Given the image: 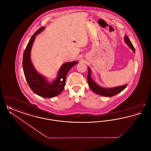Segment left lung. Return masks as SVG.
<instances>
[{
	"instance_id": "8db88e82",
	"label": "left lung",
	"mask_w": 151,
	"mask_h": 151,
	"mask_svg": "<svg viewBox=\"0 0 151 151\" xmlns=\"http://www.w3.org/2000/svg\"><path fill=\"white\" fill-rule=\"evenodd\" d=\"M124 41L127 43V45L131 49H132L134 52H135V48L131 42L129 40V38L127 36H124ZM87 80L88 85L90 88L95 93L99 94L102 96L105 97H112L116 94L120 93L123 91L127 86V84L122 86H117L113 88H104L98 86L94 81H93L91 77V70L88 68V73L87 76Z\"/></svg>"
}]
</instances>
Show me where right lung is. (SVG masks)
I'll return each mask as SVG.
<instances>
[{
    "label": "right lung",
    "mask_w": 151,
    "mask_h": 151,
    "mask_svg": "<svg viewBox=\"0 0 151 151\" xmlns=\"http://www.w3.org/2000/svg\"><path fill=\"white\" fill-rule=\"evenodd\" d=\"M44 28L42 27L37 30L29 40L23 54L22 67L25 79L32 91L41 97L51 98L59 95L63 91L66 76L72 67L78 63V62H67L62 65L58 72L57 78L52 83H49L37 72L30 60V50L36 36Z\"/></svg>",
    "instance_id": "obj_1"
}]
</instances>
